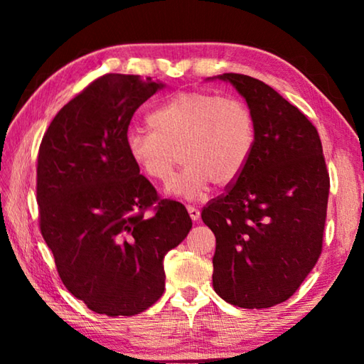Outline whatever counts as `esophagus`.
Wrapping results in <instances>:
<instances>
[{
    "mask_svg": "<svg viewBox=\"0 0 364 364\" xmlns=\"http://www.w3.org/2000/svg\"><path fill=\"white\" fill-rule=\"evenodd\" d=\"M188 213H189V217H191V220H193V221H197V220L200 218L199 208H196L193 205H188Z\"/></svg>",
    "mask_w": 364,
    "mask_h": 364,
    "instance_id": "34e87169",
    "label": "esophagus"
}]
</instances>
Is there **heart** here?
Segmentation results:
<instances>
[{
	"mask_svg": "<svg viewBox=\"0 0 364 364\" xmlns=\"http://www.w3.org/2000/svg\"><path fill=\"white\" fill-rule=\"evenodd\" d=\"M147 123L152 133H127L128 157L147 180L167 183L180 154L184 167L167 191L184 199L200 197L210 181L236 180L255 146L254 114L237 97L180 91L152 110Z\"/></svg>",
	"mask_w": 364,
	"mask_h": 364,
	"instance_id": "1",
	"label": "heart"
}]
</instances>
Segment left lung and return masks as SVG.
<instances>
[{"mask_svg": "<svg viewBox=\"0 0 364 364\" xmlns=\"http://www.w3.org/2000/svg\"><path fill=\"white\" fill-rule=\"evenodd\" d=\"M250 107L255 146L242 173L202 210L217 239L213 289L228 304L269 308L305 281L323 250L329 173L316 128L257 78L223 73Z\"/></svg>", "mask_w": 364, "mask_h": 364, "instance_id": "left-lung-1", "label": "left lung"}]
</instances>
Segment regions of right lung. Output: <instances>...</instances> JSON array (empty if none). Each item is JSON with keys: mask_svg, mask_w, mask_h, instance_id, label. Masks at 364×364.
I'll return each mask as SVG.
<instances>
[{"mask_svg": "<svg viewBox=\"0 0 364 364\" xmlns=\"http://www.w3.org/2000/svg\"><path fill=\"white\" fill-rule=\"evenodd\" d=\"M162 88L106 73L59 110L40 144L43 239L67 291L100 315L133 316L156 304L164 257L193 228L183 204L159 199L125 147L133 114Z\"/></svg>", "mask_w": 364, "mask_h": 364, "instance_id": "1", "label": "right lung"}]
</instances>
